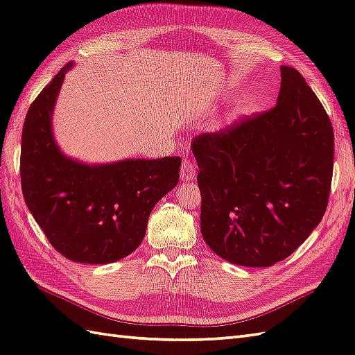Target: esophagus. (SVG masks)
<instances>
[{
    "mask_svg": "<svg viewBox=\"0 0 355 355\" xmlns=\"http://www.w3.org/2000/svg\"><path fill=\"white\" fill-rule=\"evenodd\" d=\"M196 178V166L191 162L185 159L180 166V180L188 182V180H193Z\"/></svg>",
    "mask_w": 355,
    "mask_h": 355,
    "instance_id": "esophagus-1",
    "label": "esophagus"
}]
</instances>
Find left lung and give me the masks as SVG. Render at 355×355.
<instances>
[{
    "label": "left lung",
    "mask_w": 355,
    "mask_h": 355,
    "mask_svg": "<svg viewBox=\"0 0 355 355\" xmlns=\"http://www.w3.org/2000/svg\"><path fill=\"white\" fill-rule=\"evenodd\" d=\"M280 72L274 108L191 143L203 239L233 265L284 261L321 223L330 196V119L297 69Z\"/></svg>",
    "instance_id": "8db88e82"
}]
</instances>
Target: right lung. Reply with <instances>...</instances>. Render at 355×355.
Masks as SVG:
<instances>
[{"label":"right lung","mask_w":355,"mask_h":355,"mask_svg":"<svg viewBox=\"0 0 355 355\" xmlns=\"http://www.w3.org/2000/svg\"><path fill=\"white\" fill-rule=\"evenodd\" d=\"M66 64L25 117L21 184L25 203L58 253L69 261L117 262L141 244L152 209L178 185L179 157L126 158L107 164L78 161L60 149L53 114Z\"/></svg>","instance_id":"1"}]
</instances>
